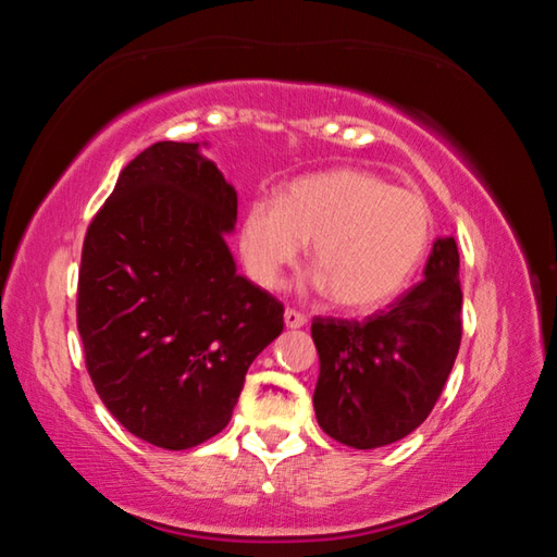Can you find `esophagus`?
Wrapping results in <instances>:
<instances>
[{
  "instance_id": "34e87169",
  "label": "esophagus",
  "mask_w": 557,
  "mask_h": 557,
  "mask_svg": "<svg viewBox=\"0 0 557 557\" xmlns=\"http://www.w3.org/2000/svg\"><path fill=\"white\" fill-rule=\"evenodd\" d=\"M285 324H287L289 329H299V326L307 324V317L301 314V312H297V309L287 307V309H285Z\"/></svg>"
}]
</instances>
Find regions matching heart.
I'll list each match as a JSON object with an SVG mask.
<instances>
[{"instance_id": "heart-1", "label": "heart", "mask_w": 557, "mask_h": 557, "mask_svg": "<svg viewBox=\"0 0 557 557\" xmlns=\"http://www.w3.org/2000/svg\"><path fill=\"white\" fill-rule=\"evenodd\" d=\"M317 268L312 285L336 307L371 309L408 285L432 240V211L418 191L366 169L305 176L280 201L248 209L240 250L252 280L275 287L305 243Z\"/></svg>"}]
</instances>
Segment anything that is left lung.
Masks as SVG:
<instances>
[{"label":"left lung","mask_w":557,"mask_h":557,"mask_svg":"<svg viewBox=\"0 0 557 557\" xmlns=\"http://www.w3.org/2000/svg\"><path fill=\"white\" fill-rule=\"evenodd\" d=\"M317 422L356 449L385 447L428 420L461 342L459 250L437 238L425 277L385 309L356 319L317 317Z\"/></svg>","instance_id":"8db88e82"}]
</instances>
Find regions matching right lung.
Listing matches in <instances>:
<instances>
[{
    "label": "right lung",
    "mask_w": 557,
    "mask_h": 557,
    "mask_svg": "<svg viewBox=\"0 0 557 557\" xmlns=\"http://www.w3.org/2000/svg\"><path fill=\"white\" fill-rule=\"evenodd\" d=\"M238 194L196 143H157L90 221L78 332L100 400L132 435L188 449L228 425L285 307L235 272Z\"/></svg>",
    "instance_id": "obj_1"
}]
</instances>
